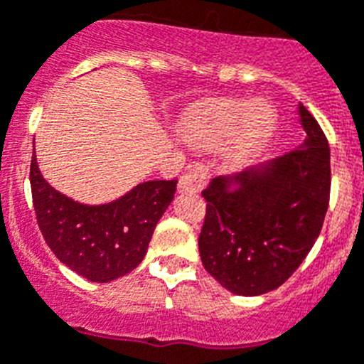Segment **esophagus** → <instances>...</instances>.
I'll return each instance as SVG.
<instances>
[{"instance_id": "34e87169", "label": "esophagus", "mask_w": 364, "mask_h": 364, "mask_svg": "<svg viewBox=\"0 0 364 364\" xmlns=\"http://www.w3.org/2000/svg\"><path fill=\"white\" fill-rule=\"evenodd\" d=\"M206 176H208V169L203 164L189 165L188 173L180 178L178 191L180 193H197L206 182Z\"/></svg>"}]
</instances>
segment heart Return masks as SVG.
I'll list each match as a JSON object with an SVG mask.
<instances>
[{
  "label": "heart",
  "mask_w": 364,
  "mask_h": 364,
  "mask_svg": "<svg viewBox=\"0 0 364 364\" xmlns=\"http://www.w3.org/2000/svg\"><path fill=\"white\" fill-rule=\"evenodd\" d=\"M273 132V111L262 102L214 100L195 107L180 121V134L200 150L223 146V165L242 171L257 160Z\"/></svg>",
  "instance_id": "obj_1"
}]
</instances>
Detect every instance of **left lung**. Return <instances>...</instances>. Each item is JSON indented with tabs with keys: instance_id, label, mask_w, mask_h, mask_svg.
Listing matches in <instances>:
<instances>
[{
	"instance_id": "1",
	"label": "left lung",
	"mask_w": 364,
	"mask_h": 364,
	"mask_svg": "<svg viewBox=\"0 0 364 364\" xmlns=\"http://www.w3.org/2000/svg\"><path fill=\"white\" fill-rule=\"evenodd\" d=\"M305 141L236 176H218L203 191L199 236L204 269L238 296H260L287 281L322 230L331 191L329 143L299 104Z\"/></svg>"
}]
</instances>
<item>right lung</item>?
<instances>
[{"mask_svg": "<svg viewBox=\"0 0 364 364\" xmlns=\"http://www.w3.org/2000/svg\"><path fill=\"white\" fill-rule=\"evenodd\" d=\"M29 180L38 229L48 247L92 283H109L139 266L176 191V180H149L113 203L80 204L44 180L35 149Z\"/></svg>", "mask_w": 364, "mask_h": 364, "instance_id": "right-lung-1", "label": "right lung"}]
</instances>
